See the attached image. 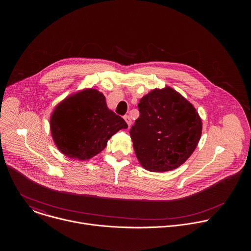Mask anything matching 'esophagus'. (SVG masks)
Here are the masks:
<instances>
[{
    "label": "esophagus",
    "instance_id": "1",
    "mask_svg": "<svg viewBox=\"0 0 251 251\" xmlns=\"http://www.w3.org/2000/svg\"><path fill=\"white\" fill-rule=\"evenodd\" d=\"M124 119H125L126 123L127 124V126H131V123H132V122H131V119L129 118V116H125V117H124Z\"/></svg>",
    "mask_w": 251,
    "mask_h": 251
}]
</instances>
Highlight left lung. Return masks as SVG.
<instances>
[{
    "label": "left lung",
    "mask_w": 251,
    "mask_h": 251,
    "mask_svg": "<svg viewBox=\"0 0 251 251\" xmlns=\"http://www.w3.org/2000/svg\"><path fill=\"white\" fill-rule=\"evenodd\" d=\"M138 108L140 116L129 133L139 163L151 172L178 168L201 138L202 120L198 112L168 86L144 96Z\"/></svg>",
    "instance_id": "1"
}]
</instances>
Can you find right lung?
Listing matches in <instances>:
<instances>
[{
    "label": "right lung",
    "mask_w": 251,
    "mask_h": 251,
    "mask_svg": "<svg viewBox=\"0 0 251 251\" xmlns=\"http://www.w3.org/2000/svg\"><path fill=\"white\" fill-rule=\"evenodd\" d=\"M125 120L107 107L105 97L89 88L67 97L50 117V131L58 150L66 156L88 160L99 154Z\"/></svg>",
    "instance_id": "right-lung-1"
}]
</instances>
